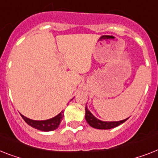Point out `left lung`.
Masks as SVG:
<instances>
[{"instance_id":"left-lung-1","label":"left lung","mask_w":158,"mask_h":158,"mask_svg":"<svg viewBox=\"0 0 158 158\" xmlns=\"http://www.w3.org/2000/svg\"><path fill=\"white\" fill-rule=\"evenodd\" d=\"M85 118L86 121L88 122V123L94 128H97V129H111V128L116 127L120 124L123 123L124 122L127 121V118L122 120V121L118 122H103L101 121L99 119H97V118H95L93 115L92 114V113L88 110V108H85Z\"/></svg>"}]
</instances>
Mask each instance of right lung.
<instances>
[{
    "instance_id": "obj_1",
    "label": "right lung",
    "mask_w": 158,
    "mask_h": 158,
    "mask_svg": "<svg viewBox=\"0 0 158 158\" xmlns=\"http://www.w3.org/2000/svg\"><path fill=\"white\" fill-rule=\"evenodd\" d=\"M22 118H23L24 121L30 125L31 127L35 128L37 130L43 131H53L55 129H57L59 127V124L62 120V117L64 116L61 111L58 115H57L52 118L48 119V120H43V121H35V120H32V119L27 118L25 116L22 115Z\"/></svg>"
}]
</instances>
